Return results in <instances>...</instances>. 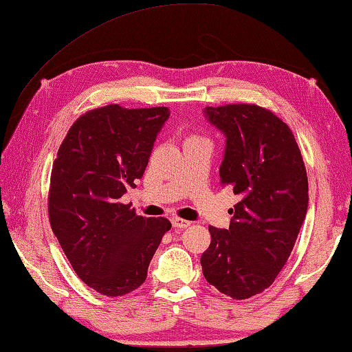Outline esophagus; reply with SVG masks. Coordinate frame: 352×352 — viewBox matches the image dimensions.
I'll return each mask as SVG.
<instances>
[{"mask_svg":"<svg viewBox=\"0 0 352 352\" xmlns=\"http://www.w3.org/2000/svg\"><path fill=\"white\" fill-rule=\"evenodd\" d=\"M172 226H174L175 228H186V227L191 226V222L185 221V219H180V217H174V219H172Z\"/></svg>","mask_w":352,"mask_h":352,"instance_id":"1","label":"esophagus"}]
</instances>
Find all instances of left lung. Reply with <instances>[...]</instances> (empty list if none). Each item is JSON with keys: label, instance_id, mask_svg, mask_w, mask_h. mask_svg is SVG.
I'll return each mask as SVG.
<instances>
[{"label": "left lung", "instance_id": "obj_1", "mask_svg": "<svg viewBox=\"0 0 352 352\" xmlns=\"http://www.w3.org/2000/svg\"><path fill=\"white\" fill-rule=\"evenodd\" d=\"M204 116L226 136L222 186L239 202L228 228L208 227L200 256L210 285L233 299L271 287L296 243L309 206V182L292 130L256 104L206 106Z\"/></svg>", "mask_w": 352, "mask_h": 352}]
</instances>
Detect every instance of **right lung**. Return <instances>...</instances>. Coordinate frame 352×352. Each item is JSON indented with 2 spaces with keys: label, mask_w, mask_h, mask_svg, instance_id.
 <instances>
[{
  "label": "right lung",
  "mask_w": 352,
  "mask_h": 352,
  "mask_svg": "<svg viewBox=\"0 0 352 352\" xmlns=\"http://www.w3.org/2000/svg\"><path fill=\"white\" fill-rule=\"evenodd\" d=\"M169 108L109 104L82 114L60 144L52 169L53 233L76 276L104 296L141 287L164 233L166 217L138 216L120 204L144 175Z\"/></svg>",
  "instance_id": "add662e5"
}]
</instances>
